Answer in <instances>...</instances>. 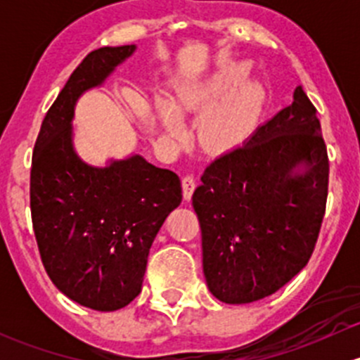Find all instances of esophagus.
Instances as JSON below:
<instances>
[{"label": "esophagus", "instance_id": "obj_1", "mask_svg": "<svg viewBox=\"0 0 360 360\" xmlns=\"http://www.w3.org/2000/svg\"><path fill=\"white\" fill-rule=\"evenodd\" d=\"M195 188H197V177L193 174H186L183 176V195L184 200H190L191 195H193Z\"/></svg>", "mask_w": 360, "mask_h": 360}]
</instances>
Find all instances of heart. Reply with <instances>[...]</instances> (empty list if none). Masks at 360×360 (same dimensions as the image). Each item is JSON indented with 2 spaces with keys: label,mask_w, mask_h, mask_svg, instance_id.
I'll return each instance as SVG.
<instances>
[{
  "label": "heart",
  "mask_w": 360,
  "mask_h": 360,
  "mask_svg": "<svg viewBox=\"0 0 360 360\" xmlns=\"http://www.w3.org/2000/svg\"><path fill=\"white\" fill-rule=\"evenodd\" d=\"M248 76L245 64L226 63L207 78L183 83L177 89L176 104L184 112L203 110L218 101L203 112L198 125V137L205 146H238L256 130L266 96L259 83H244ZM160 120L172 137L184 132L183 118L172 104H160Z\"/></svg>",
  "instance_id": "heart-1"
}]
</instances>
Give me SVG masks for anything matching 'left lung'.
<instances>
[{"label":"left lung","instance_id":"left-lung-1","mask_svg":"<svg viewBox=\"0 0 360 360\" xmlns=\"http://www.w3.org/2000/svg\"><path fill=\"white\" fill-rule=\"evenodd\" d=\"M328 186L317 110L297 86L291 106L209 163L195 190L210 292L244 304L284 288L314 252Z\"/></svg>","mask_w":360,"mask_h":360}]
</instances>
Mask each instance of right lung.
Masks as SVG:
<instances>
[{"mask_svg": "<svg viewBox=\"0 0 360 360\" xmlns=\"http://www.w3.org/2000/svg\"><path fill=\"white\" fill-rule=\"evenodd\" d=\"M134 50L90 52L50 106L32 151L31 217L43 266L69 300L99 311L120 310L141 292L151 244L183 200L177 174L141 155L92 167L72 150L78 97Z\"/></svg>", "mask_w": 360, "mask_h": 360, "instance_id": "obj_1", "label": "right lung"}]
</instances>
